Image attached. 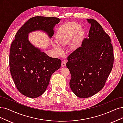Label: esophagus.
I'll return each mask as SVG.
<instances>
[{"label": "esophagus", "mask_w": 123, "mask_h": 123, "mask_svg": "<svg viewBox=\"0 0 123 123\" xmlns=\"http://www.w3.org/2000/svg\"><path fill=\"white\" fill-rule=\"evenodd\" d=\"M66 62L65 61V60H63L62 61V64H61V65L62 67H64L66 65Z\"/></svg>", "instance_id": "esophagus-1"}]
</instances>
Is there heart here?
I'll return each mask as SVG.
<instances>
[{
    "instance_id": "b5f03b06",
    "label": "heart",
    "mask_w": 123,
    "mask_h": 123,
    "mask_svg": "<svg viewBox=\"0 0 123 123\" xmlns=\"http://www.w3.org/2000/svg\"><path fill=\"white\" fill-rule=\"evenodd\" d=\"M80 26L75 23L67 24L60 29L57 36V43L62 47L69 44L74 37L73 46L76 47L85 34V31L80 29ZM54 48L59 54L63 53L62 48L57 44H54Z\"/></svg>"
}]
</instances>
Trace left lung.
Here are the masks:
<instances>
[{"label":"left lung","instance_id":"left-lung-1","mask_svg":"<svg viewBox=\"0 0 123 123\" xmlns=\"http://www.w3.org/2000/svg\"><path fill=\"white\" fill-rule=\"evenodd\" d=\"M87 21L91 24L88 38L69 55L66 63L71 74L70 87L80 98L92 96L103 88L114 59L110 36L97 21Z\"/></svg>","mask_w":123,"mask_h":123}]
</instances>
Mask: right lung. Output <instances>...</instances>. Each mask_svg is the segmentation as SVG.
<instances>
[{"instance_id": "1", "label": "right lung", "mask_w": 123, "mask_h": 123, "mask_svg": "<svg viewBox=\"0 0 123 123\" xmlns=\"http://www.w3.org/2000/svg\"><path fill=\"white\" fill-rule=\"evenodd\" d=\"M60 19L55 17L31 18L18 31L10 53L11 75L19 91L24 96L37 98L44 93L54 72L60 68L61 60L48 56L32 44L28 34L41 30L49 38Z\"/></svg>"}]
</instances>
